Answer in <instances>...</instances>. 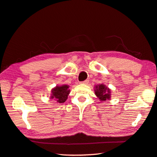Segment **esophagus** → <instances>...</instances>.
<instances>
[{"mask_svg":"<svg viewBox=\"0 0 157 157\" xmlns=\"http://www.w3.org/2000/svg\"><path fill=\"white\" fill-rule=\"evenodd\" d=\"M88 82H89L88 79H86V80L83 81V82H79V83H80V84H87L88 83Z\"/></svg>","mask_w":157,"mask_h":157,"instance_id":"1","label":"esophagus"}]
</instances>
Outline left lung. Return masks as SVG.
I'll use <instances>...</instances> for the list:
<instances>
[{
  "instance_id": "1",
  "label": "left lung",
  "mask_w": 157,
  "mask_h": 157,
  "mask_svg": "<svg viewBox=\"0 0 157 157\" xmlns=\"http://www.w3.org/2000/svg\"><path fill=\"white\" fill-rule=\"evenodd\" d=\"M95 94L96 96L102 101H106V99H110L111 94H110V90L106 87L105 85L101 84L96 86Z\"/></svg>"
}]
</instances>
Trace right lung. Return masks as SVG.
I'll list each match as a JSON object with an SVG mask.
<instances>
[{
    "mask_svg": "<svg viewBox=\"0 0 157 157\" xmlns=\"http://www.w3.org/2000/svg\"><path fill=\"white\" fill-rule=\"evenodd\" d=\"M69 86L63 85L61 86H56L52 90L51 98H55L56 102L59 103L65 102L69 94Z\"/></svg>",
    "mask_w": 157,
    "mask_h": 157,
    "instance_id": "right-lung-1",
    "label": "right lung"
}]
</instances>
